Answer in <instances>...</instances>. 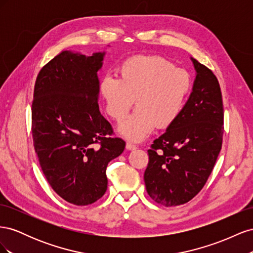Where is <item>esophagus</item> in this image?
<instances>
[{"label": "esophagus", "mask_w": 253, "mask_h": 253, "mask_svg": "<svg viewBox=\"0 0 253 253\" xmlns=\"http://www.w3.org/2000/svg\"><path fill=\"white\" fill-rule=\"evenodd\" d=\"M126 149L129 150V151H133V150H136V149H137L136 145H135L134 143H132V142H126Z\"/></svg>", "instance_id": "esophagus-1"}]
</instances>
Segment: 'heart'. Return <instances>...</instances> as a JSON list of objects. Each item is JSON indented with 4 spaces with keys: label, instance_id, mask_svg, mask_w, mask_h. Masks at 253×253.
<instances>
[{
    "label": "heart",
    "instance_id": "obj_1",
    "mask_svg": "<svg viewBox=\"0 0 253 253\" xmlns=\"http://www.w3.org/2000/svg\"><path fill=\"white\" fill-rule=\"evenodd\" d=\"M120 78L106 75L99 89L105 111L117 122L124 120L134 100L137 109L119 126L132 141H141L153 128H166L177 120L192 81L188 72L160 56H135L119 67Z\"/></svg>",
    "mask_w": 253,
    "mask_h": 253
}]
</instances>
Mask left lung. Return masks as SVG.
Here are the masks:
<instances>
[{
  "instance_id": "1",
  "label": "left lung",
  "mask_w": 253,
  "mask_h": 253,
  "mask_svg": "<svg viewBox=\"0 0 253 253\" xmlns=\"http://www.w3.org/2000/svg\"><path fill=\"white\" fill-rule=\"evenodd\" d=\"M192 61L196 71L192 93L177 120L148 150L145 188L153 201L165 207L183 205L200 193L223 143L218 80L210 68Z\"/></svg>"
}]
</instances>
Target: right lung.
<instances>
[{
    "instance_id": "add662e5",
    "label": "right lung",
    "mask_w": 253,
    "mask_h": 253,
    "mask_svg": "<svg viewBox=\"0 0 253 253\" xmlns=\"http://www.w3.org/2000/svg\"><path fill=\"white\" fill-rule=\"evenodd\" d=\"M103 56L62 51L41 68L34 88L32 133L41 170L60 197L77 206L104 195L106 167L126 147L99 111Z\"/></svg>"
}]
</instances>
